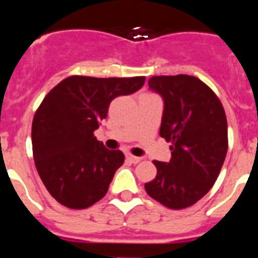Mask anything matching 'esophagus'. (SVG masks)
I'll return each instance as SVG.
<instances>
[{
    "label": "esophagus",
    "instance_id": "34e87169",
    "mask_svg": "<svg viewBox=\"0 0 258 258\" xmlns=\"http://www.w3.org/2000/svg\"><path fill=\"white\" fill-rule=\"evenodd\" d=\"M126 159L129 161H131V163H133V164H138L141 160H142V157L133 156V155H126Z\"/></svg>",
    "mask_w": 258,
    "mask_h": 258
}]
</instances>
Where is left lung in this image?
Listing matches in <instances>:
<instances>
[{"label":"left lung","instance_id":"obj_1","mask_svg":"<svg viewBox=\"0 0 258 258\" xmlns=\"http://www.w3.org/2000/svg\"><path fill=\"white\" fill-rule=\"evenodd\" d=\"M149 86L164 99L160 137L172 143V159L154 161L157 174L145 188L166 208H187L211 190L223 165L229 146L225 109L195 76H154Z\"/></svg>","mask_w":258,"mask_h":258}]
</instances>
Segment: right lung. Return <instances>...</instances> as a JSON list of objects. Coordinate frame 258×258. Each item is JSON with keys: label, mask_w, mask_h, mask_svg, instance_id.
<instances>
[{"label": "right lung", "mask_w": 258, "mask_h": 258, "mask_svg": "<svg viewBox=\"0 0 258 258\" xmlns=\"http://www.w3.org/2000/svg\"><path fill=\"white\" fill-rule=\"evenodd\" d=\"M145 76H70L47 93L32 122V149L41 181L54 199L85 209L107 194L124 163L120 150H107L94 137L118 95L140 90Z\"/></svg>", "instance_id": "obj_1"}]
</instances>
